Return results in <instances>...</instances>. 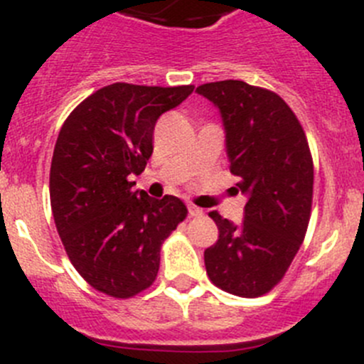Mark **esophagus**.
<instances>
[{
	"label": "esophagus",
	"mask_w": 364,
	"mask_h": 364,
	"mask_svg": "<svg viewBox=\"0 0 364 364\" xmlns=\"http://www.w3.org/2000/svg\"><path fill=\"white\" fill-rule=\"evenodd\" d=\"M188 215L190 216H203L204 213H203V209H200V208H197V205L190 204L188 205Z\"/></svg>",
	"instance_id": "1"
}]
</instances>
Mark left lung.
<instances>
[{
	"instance_id": "obj_1",
	"label": "left lung",
	"mask_w": 364,
	"mask_h": 364,
	"mask_svg": "<svg viewBox=\"0 0 364 364\" xmlns=\"http://www.w3.org/2000/svg\"><path fill=\"white\" fill-rule=\"evenodd\" d=\"M222 116L230 172L247 196L240 225L209 213L218 240L204 250L208 277L241 297L269 292L284 278L310 222L314 161L296 114L273 91L243 80L197 87Z\"/></svg>"
}]
</instances>
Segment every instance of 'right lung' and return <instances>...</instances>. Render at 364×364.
<instances>
[{"label": "right lung", "mask_w": 364, "mask_h": 364, "mask_svg": "<svg viewBox=\"0 0 364 364\" xmlns=\"http://www.w3.org/2000/svg\"><path fill=\"white\" fill-rule=\"evenodd\" d=\"M193 86L116 82L80 102L50 164V208L73 267L97 291L132 297L155 282L160 247L186 216L174 196L153 199L132 176L153 153V130Z\"/></svg>", "instance_id": "1"}]
</instances>
